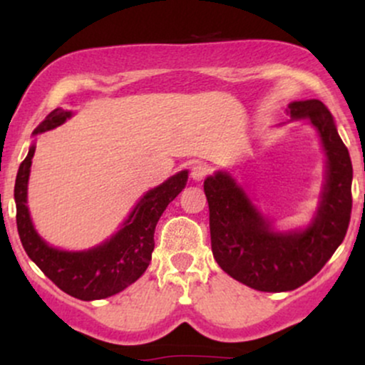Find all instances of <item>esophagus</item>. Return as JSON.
<instances>
[{"label": "esophagus", "mask_w": 365, "mask_h": 365, "mask_svg": "<svg viewBox=\"0 0 365 365\" xmlns=\"http://www.w3.org/2000/svg\"><path fill=\"white\" fill-rule=\"evenodd\" d=\"M207 173H209V168L204 165V163H195L190 170V177L192 180H195V182H202V180L207 177Z\"/></svg>", "instance_id": "esophagus-1"}]
</instances>
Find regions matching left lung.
<instances>
[{
  "instance_id": "left-lung-1",
  "label": "left lung",
  "mask_w": 365,
  "mask_h": 365,
  "mask_svg": "<svg viewBox=\"0 0 365 365\" xmlns=\"http://www.w3.org/2000/svg\"><path fill=\"white\" fill-rule=\"evenodd\" d=\"M292 120H309L328 158L326 185L312 223L290 233L273 232L228 173L204 182L209 204L211 249L221 269L259 292L302 287L329 261L346 235L351 215V161L333 116L319 99L288 106Z\"/></svg>"
}]
</instances>
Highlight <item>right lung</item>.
Here are the masks:
<instances>
[{"instance_id": "add662e5", "label": "right lung", "mask_w": 365, "mask_h": 365, "mask_svg": "<svg viewBox=\"0 0 365 365\" xmlns=\"http://www.w3.org/2000/svg\"><path fill=\"white\" fill-rule=\"evenodd\" d=\"M72 116L61 108L49 113L34 130H51ZM36 148L29 149L15 180L16 228L25 252L60 290L81 300H101L115 295L144 274L154 250V230L171 200L185 188L188 171H180L139 200L116 235L94 249L66 252L49 247L37 235L27 207V183Z\"/></svg>"}]
</instances>
